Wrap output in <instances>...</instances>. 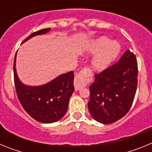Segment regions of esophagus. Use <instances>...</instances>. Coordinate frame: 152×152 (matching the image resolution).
Wrapping results in <instances>:
<instances>
[{"label":"esophagus","instance_id":"34e87169","mask_svg":"<svg viewBox=\"0 0 152 152\" xmlns=\"http://www.w3.org/2000/svg\"><path fill=\"white\" fill-rule=\"evenodd\" d=\"M88 81H89V72L87 68H84L75 75L74 80L75 91L81 89L83 87L87 85Z\"/></svg>","mask_w":152,"mask_h":152}]
</instances>
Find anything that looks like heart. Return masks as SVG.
<instances>
[{
  "instance_id": "obj_1",
  "label": "heart",
  "mask_w": 152,
  "mask_h": 152,
  "mask_svg": "<svg viewBox=\"0 0 152 152\" xmlns=\"http://www.w3.org/2000/svg\"><path fill=\"white\" fill-rule=\"evenodd\" d=\"M121 51V45L116 41H110L106 36H101L93 40L87 46V52L96 54L92 61V67L95 71L105 69L115 60Z\"/></svg>"
}]
</instances>
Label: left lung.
<instances>
[{
  "label": "left lung",
  "instance_id": "8db88e82",
  "mask_svg": "<svg viewBox=\"0 0 152 152\" xmlns=\"http://www.w3.org/2000/svg\"><path fill=\"white\" fill-rule=\"evenodd\" d=\"M94 77L90 86L88 110L95 120L110 124L129 112L135 98L138 84L135 55L127 50L117 62Z\"/></svg>",
  "mask_w": 152,
  "mask_h": 152
}]
</instances>
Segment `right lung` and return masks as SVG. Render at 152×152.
<instances>
[{
	"instance_id": "obj_1",
	"label": "right lung",
	"mask_w": 152,
	"mask_h": 152,
	"mask_svg": "<svg viewBox=\"0 0 152 152\" xmlns=\"http://www.w3.org/2000/svg\"><path fill=\"white\" fill-rule=\"evenodd\" d=\"M49 30L50 28H46L34 32L23 42L33 36L45 34ZM16 55L13 61L14 85L22 107L31 117L40 123H52L59 120L66 113L69 99L75 91L74 72L60 75L44 85L29 87L22 84L17 77Z\"/></svg>"
}]
</instances>
